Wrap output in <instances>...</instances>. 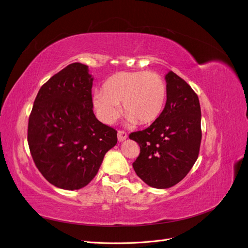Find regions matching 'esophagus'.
Masks as SVG:
<instances>
[{"label":"esophagus","mask_w":248,"mask_h":248,"mask_svg":"<svg viewBox=\"0 0 248 248\" xmlns=\"http://www.w3.org/2000/svg\"><path fill=\"white\" fill-rule=\"evenodd\" d=\"M127 139V133L123 130H119L118 131V140L119 141H123Z\"/></svg>","instance_id":"34e87169"}]
</instances>
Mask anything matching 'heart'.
<instances>
[{
    "label": "heart",
    "instance_id": "b5f03b06",
    "mask_svg": "<svg viewBox=\"0 0 248 248\" xmlns=\"http://www.w3.org/2000/svg\"><path fill=\"white\" fill-rule=\"evenodd\" d=\"M166 81L153 71H122L108 78L102 92L93 96L97 115L106 124H112L120 115V103L129 124L147 125L155 122L167 101Z\"/></svg>",
    "mask_w": 248,
    "mask_h": 248
}]
</instances>
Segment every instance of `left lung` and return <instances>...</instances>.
Returning <instances> with one entry per match:
<instances>
[{
	"label": "left lung",
	"mask_w": 248,
	"mask_h": 248,
	"mask_svg": "<svg viewBox=\"0 0 248 248\" xmlns=\"http://www.w3.org/2000/svg\"><path fill=\"white\" fill-rule=\"evenodd\" d=\"M167 102L160 117L129 139L140 153L132 163L137 175L154 188H170L188 174L197 161L201 140V107L187 82L170 71L166 74Z\"/></svg>",
	"instance_id": "obj_1"
}]
</instances>
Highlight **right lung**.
I'll list each match as a JSON object with an SVG mask.
<instances>
[{"label":"right lung","mask_w":248,"mask_h":248,"mask_svg":"<svg viewBox=\"0 0 248 248\" xmlns=\"http://www.w3.org/2000/svg\"><path fill=\"white\" fill-rule=\"evenodd\" d=\"M93 78L72 63L44 84L29 118L28 144L37 169L58 188L80 189L92 181L117 131L93 112Z\"/></svg>","instance_id":"1"}]
</instances>
